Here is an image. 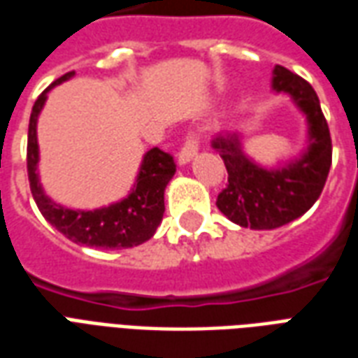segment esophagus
I'll return each mask as SVG.
<instances>
[{"mask_svg": "<svg viewBox=\"0 0 358 358\" xmlns=\"http://www.w3.org/2000/svg\"><path fill=\"white\" fill-rule=\"evenodd\" d=\"M197 149H199V145H197V140H195V138H187L186 143H184V148L180 149V153H178L180 166H184V164L189 163V161H192V159L197 155Z\"/></svg>", "mask_w": 358, "mask_h": 358, "instance_id": "obj_1", "label": "esophagus"}]
</instances>
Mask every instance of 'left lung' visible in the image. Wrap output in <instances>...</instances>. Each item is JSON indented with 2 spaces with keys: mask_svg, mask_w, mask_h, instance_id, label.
Here are the masks:
<instances>
[{
  "mask_svg": "<svg viewBox=\"0 0 358 358\" xmlns=\"http://www.w3.org/2000/svg\"><path fill=\"white\" fill-rule=\"evenodd\" d=\"M272 92L289 97L305 117V145L293 159L261 164L245 151L243 132L217 134L210 140L228 171V186L217 199L218 210L234 224L251 230H274L303 217L322 194L331 164L330 130L313 86L276 65Z\"/></svg>",
  "mask_w": 358,
  "mask_h": 358,
  "instance_id": "obj_1",
  "label": "left lung"
}]
</instances>
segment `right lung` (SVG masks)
Wrapping results in <instances>:
<instances>
[{
    "label": "right lung",
    "mask_w": 358,
    "mask_h": 358,
    "mask_svg": "<svg viewBox=\"0 0 358 358\" xmlns=\"http://www.w3.org/2000/svg\"><path fill=\"white\" fill-rule=\"evenodd\" d=\"M74 73L63 74L59 80L43 90L36 99L28 124L27 166L30 189L43 218L55 230L74 243L95 249H128L141 245L153 238L164 215V189L176 172L174 159L159 148H151L141 157L130 192L115 203L97 209H71L53 201L45 194L38 172L40 145H38V118L48 101L51 90L71 80Z\"/></svg>",
    "instance_id": "obj_1"
}]
</instances>
